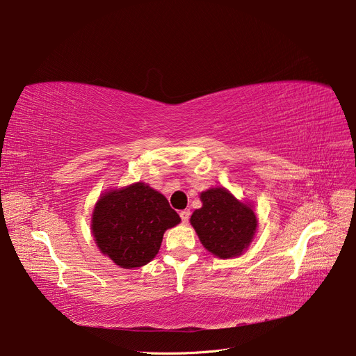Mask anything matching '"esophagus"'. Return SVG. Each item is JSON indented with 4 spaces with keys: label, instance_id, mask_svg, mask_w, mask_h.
Wrapping results in <instances>:
<instances>
[{
    "label": "esophagus",
    "instance_id": "1",
    "mask_svg": "<svg viewBox=\"0 0 356 356\" xmlns=\"http://www.w3.org/2000/svg\"><path fill=\"white\" fill-rule=\"evenodd\" d=\"M180 218H181V222L186 224V222L189 221V218H191V211H189V209L180 211Z\"/></svg>",
    "mask_w": 356,
    "mask_h": 356
}]
</instances>
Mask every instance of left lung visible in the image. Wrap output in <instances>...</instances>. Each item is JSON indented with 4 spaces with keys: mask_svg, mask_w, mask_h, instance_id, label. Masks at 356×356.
Instances as JSON below:
<instances>
[{
    "mask_svg": "<svg viewBox=\"0 0 356 356\" xmlns=\"http://www.w3.org/2000/svg\"><path fill=\"white\" fill-rule=\"evenodd\" d=\"M202 208L191 216V224L208 252L220 259L240 256L252 243L257 220L250 205L243 204L225 188L200 193Z\"/></svg>",
    "mask_w": 356,
    "mask_h": 356,
    "instance_id": "obj_1",
    "label": "left lung"
}]
</instances>
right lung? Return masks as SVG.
<instances>
[{"mask_svg":"<svg viewBox=\"0 0 356 356\" xmlns=\"http://www.w3.org/2000/svg\"><path fill=\"white\" fill-rule=\"evenodd\" d=\"M180 222L168 200L138 181L100 196L91 231L100 252L123 269L141 268L160 250L165 229Z\"/></svg>","mask_w":356,"mask_h":356,"instance_id":"right-lung-1","label":"right lung"}]
</instances>
